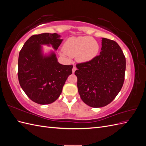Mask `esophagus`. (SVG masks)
<instances>
[{"label": "esophagus", "instance_id": "34e87169", "mask_svg": "<svg viewBox=\"0 0 146 146\" xmlns=\"http://www.w3.org/2000/svg\"><path fill=\"white\" fill-rule=\"evenodd\" d=\"M76 69H77V68H76V66H74L73 68H72V72L74 73L75 71H76Z\"/></svg>", "mask_w": 146, "mask_h": 146}]
</instances>
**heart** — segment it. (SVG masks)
<instances>
[{
	"instance_id": "heart-1",
	"label": "heart",
	"mask_w": 146,
	"mask_h": 146,
	"mask_svg": "<svg viewBox=\"0 0 146 146\" xmlns=\"http://www.w3.org/2000/svg\"><path fill=\"white\" fill-rule=\"evenodd\" d=\"M99 49V44L91 36L71 37L64 42L60 55L67 60H70V57H76L78 62L85 63L96 57Z\"/></svg>"
}]
</instances>
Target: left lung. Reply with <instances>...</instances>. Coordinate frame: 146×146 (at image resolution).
Instances as JSON below:
<instances>
[{"label":"left lung","instance_id":"1","mask_svg":"<svg viewBox=\"0 0 146 146\" xmlns=\"http://www.w3.org/2000/svg\"><path fill=\"white\" fill-rule=\"evenodd\" d=\"M100 55L76 65L78 91L90 107H105L114 99L124 82L125 58L118 44L102 38Z\"/></svg>","mask_w":146,"mask_h":146}]
</instances>
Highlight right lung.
Here are the masks:
<instances>
[{"mask_svg":"<svg viewBox=\"0 0 146 146\" xmlns=\"http://www.w3.org/2000/svg\"><path fill=\"white\" fill-rule=\"evenodd\" d=\"M57 33H44L29 38L21 50L18 58V79L22 89L34 102L50 104L59 98L72 65L58 62L54 51L44 54L42 45L56 50L63 39Z\"/></svg>","mask_w":146,"mask_h":146,"instance_id":"right-lung-1","label":"right lung"}]
</instances>
